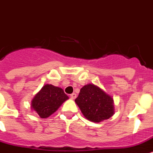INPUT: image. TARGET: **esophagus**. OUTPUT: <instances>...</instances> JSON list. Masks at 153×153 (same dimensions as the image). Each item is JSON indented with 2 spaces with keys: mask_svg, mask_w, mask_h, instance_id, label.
<instances>
[{
  "mask_svg": "<svg viewBox=\"0 0 153 153\" xmlns=\"http://www.w3.org/2000/svg\"><path fill=\"white\" fill-rule=\"evenodd\" d=\"M71 99H72V100H74V99L76 98V94L75 93H72V94L70 95Z\"/></svg>",
  "mask_w": 153,
  "mask_h": 153,
  "instance_id": "esophagus-1",
  "label": "esophagus"
}]
</instances>
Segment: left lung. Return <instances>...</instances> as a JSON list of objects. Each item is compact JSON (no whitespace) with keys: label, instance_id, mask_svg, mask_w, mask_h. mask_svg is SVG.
Masks as SVG:
<instances>
[{"label":"left lung","instance_id":"left-lung-1","mask_svg":"<svg viewBox=\"0 0 153 153\" xmlns=\"http://www.w3.org/2000/svg\"><path fill=\"white\" fill-rule=\"evenodd\" d=\"M75 102L85 117L92 122H100L114 114V100L93 84L81 88Z\"/></svg>","mask_w":153,"mask_h":153}]
</instances>
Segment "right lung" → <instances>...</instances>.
Wrapping results in <instances>:
<instances>
[{"instance_id": "1", "label": "right lung", "mask_w": 153, "mask_h": 153, "mask_svg": "<svg viewBox=\"0 0 153 153\" xmlns=\"http://www.w3.org/2000/svg\"><path fill=\"white\" fill-rule=\"evenodd\" d=\"M68 99L62 88L52 85H45L32 101V108L41 118H47Z\"/></svg>"}]
</instances>
